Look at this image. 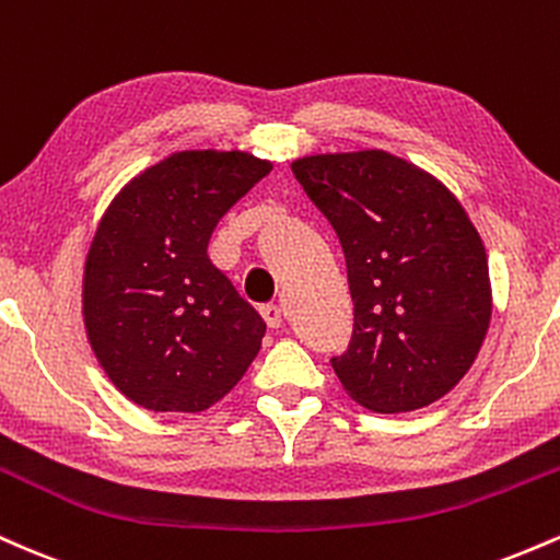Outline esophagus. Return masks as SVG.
<instances>
[{
  "label": "esophagus",
  "instance_id": "34e87169",
  "mask_svg": "<svg viewBox=\"0 0 560 560\" xmlns=\"http://www.w3.org/2000/svg\"><path fill=\"white\" fill-rule=\"evenodd\" d=\"M260 316L262 320L268 324V329H279L281 324H284V311H281L279 305H266L260 307Z\"/></svg>",
  "mask_w": 560,
  "mask_h": 560
}]
</instances>
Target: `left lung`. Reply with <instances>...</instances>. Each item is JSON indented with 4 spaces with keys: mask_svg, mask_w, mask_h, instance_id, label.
I'll use <instances>...</instances> for the list:
<instances>
[{
    "mask_svg": "<svg viewBox=\"0 0 560 560\" xmlns=\"http://www.w3.org/2000/svg\"><path fill=\"white\" fill-rule=\"evenodd\" d=\"M292 173L345 253L355 326L331 369L347 395L376 413L445 397L477 361L492 316L485 244L464 205L384 150L307 155Z\"/></svg>",
    "mask_w": 560,
    "mask_h": 560,
    "instance_id": "left-lung-1",
    "label": "left lung"
}]
</instances>
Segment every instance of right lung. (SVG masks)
I'll return each mask as SVG.
<instances>
[{"label":"right lung","instance_id":"obj_1","mask_svg":"<svg viewBox=\"0 0 560 560\" xmlns=\"http://www.w3.org/2000/svg\"><path fill=\"white\" fill-rule=\"evenodd\" d=\"M271 168L240 150L173 152L133 176L102 215L83 266V326L131 402L199 413L258 355L266 324L210 262L208 242Z\"/></svg>","mask_w":560,"mask_h":560}]
</instances>
